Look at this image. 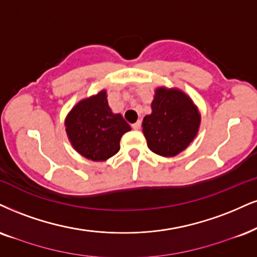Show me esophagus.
<instances>
[{
	"label": "esophagus",
	"instance_id": "1",
	"mask_svg": "<svg viewBox=\"0 0 257 257\" xmlns=\"http://www.w3.org/2000/svg\"><path fill=\"white\" fill-rule=\"evenodd\" d=\"M141 125H142V122L141 121H137V122H135V123H132V128L134 130H139L141 128Z\"/></svg>",
	"mask_w": 257,
	"mask_h": 257
}]
</instances>
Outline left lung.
<instances>
[{
  "instance_id": "left-lung-1",
  "label": "left lung",
  "mask_w": 257,
  "mask_h": 257,
  "mask_svg": "<svg viewBox=\"0 0 257 257\" xmlns=\"http://www.w3.org/2000/svg\"><path fill=\"white\" fill-rule=\"evenodd\" d=\"M151 108L153 113L143 120L149 149L164 157L185 150L200 123V114L192 100L180 90L158 88Z\"/></svg>"
}]
</instances>
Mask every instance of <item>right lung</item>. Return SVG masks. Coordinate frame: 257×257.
Instances as JSON below:
<instances>
[{"mask_svg": "<svg viewBox=\"0 0 257 257\" xmlns=\"http://www.w3.org/2000/svg\"><path fill=\"white\" fill-rule=\"evenodd\" d=\"M72 147L91 161H106L120 149V138L131 127L120 114H113L106 91L82 100L65 120Z\"/></svg>", "mask_w": 257, "mask_h": 257, "instance_id": "add662e5", "label": "right lung"}]
</instances>
